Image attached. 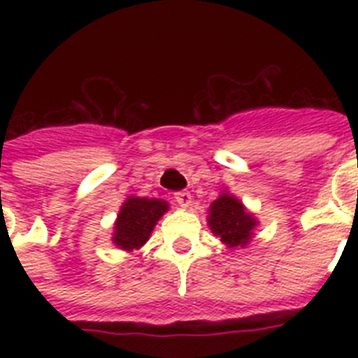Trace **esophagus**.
I'll use <instances>...</instances> for the list:
<instances>
[{
    "label": "esophagus",
    "instance_id": "34e87169",
    "mask_svg": "<svg viewBox=\"0 0 358 358\" xmlns=\"http://www.w3.org/2000/svg\"><path fill=\"white\" fill-rule=\"evenodd\" d=\"M176 201L181 204V208H189L192 206V194L189 192H177L176 194Z\"/></svg>",
    "mask_w": 358,
    "mask_h": 358
}]
</instances>
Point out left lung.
I'll return each mask as SVG.
<instances>
[{
    "instance_id": "obj_1",
    "label": "left lung",
    "mask_w": 358,
    "mask_h": 358,
    "mask_svg": "<svg viewBox=\"0 0 358 358\" xmlns=\"http://www.w3.org/2000/svg\"><path fill=\"white\" fill-rule=\"evenodd\" d=\"M208 226L215 236L222 240L229 249L249 245L258 226V218L243 206V202L227 189L210 204L208 210Z\"/></svg>"
}]
</instances>
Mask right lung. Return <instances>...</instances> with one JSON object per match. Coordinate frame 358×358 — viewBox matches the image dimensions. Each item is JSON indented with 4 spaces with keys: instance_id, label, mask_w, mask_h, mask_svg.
Wrapping results in <instances>:
<instances>
[{
    "instance_id": "obj_1",
    "label": "right lung",
    "mask_w": 358,
    "mask_h": 358,
    "mask_svg": "<svg viewBox=\"0 0 358 358\" xmlns=\"http://www.w3.org/2000/svg\"><path fill=\"white\" fill-rule=\"evenodd\" d=\"M170 204L163 199H147L131 195L123 202L113 226V243L125 252L138 251L148 242L159 218Z\"/></svg>"
}]
</instances>
